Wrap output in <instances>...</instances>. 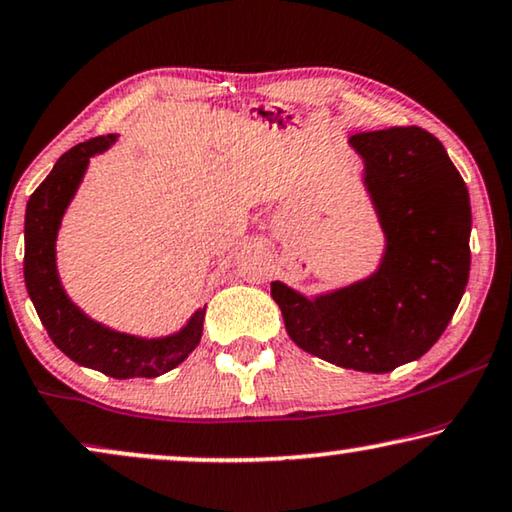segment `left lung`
I'll list each match as a JSON object with an SVG mask.
<instances>
[{
  "label": "left lung",
  "mask_w": 512,
  "mask_h": 512,
  "mask_svg": "<svg viewBox=\"0 0 512 512\" xmlns=\"http://www.w3.org/2000/svg\"><path fill=\"white\" fill-rule=\"evenodd\" d=\"M366 187L387 236L376 276L318 299L283 283L271 297L301 350L343 369L387 373L422 357L469 283L471 204L443 143L422 127L357 132Z\"/></svg>",
  "instance_id": "left-lung-1"
}]
</instances>
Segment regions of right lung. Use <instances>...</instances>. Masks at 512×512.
Masks as SVG:
<instances>
[{"label": "right lung", "mask_w": 512, "mask_h": 512, "mask_svg": "<svg viewBox=\"0 0 512 512\" xmlns=\"http://www.w3.org/2000/svg\"><path fill=\"white\" fill-rule=\"evenodd\" d=\"M115 136H95L64 153L27 201L25 213V285L48 336L64 355L111 378H155L176 369L197 348L206 308L169 338H136L111 331L78 311L64 294L55 271V236L88 160L102 153Z\"/></svg>", "instance_id": "1"}]
</instances>
